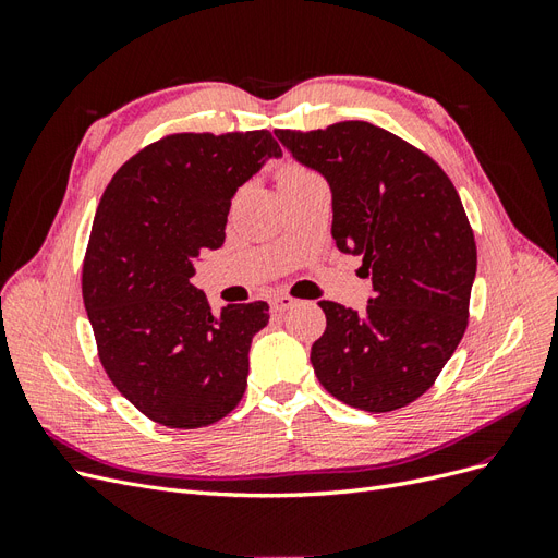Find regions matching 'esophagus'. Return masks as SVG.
Here are the masks:
<instances>
[{
    "mask_svg": "<svg viewBox=\"0 0 558 558\" xmlns=\"http://www.w3.org/2000/svg\"><path fill=\"white\" fill-rule=\"evenodd\" d=\"M293 298L291 295H277V298H272V302H269V307H272V312L275 314H279V312H286L289 307H293Z\"/></svg>",
    "mask_w": 558,
    "mask_h": 558,
    "instance_id": "34e87169",
    "label": "esophagus"
}]
</instances>
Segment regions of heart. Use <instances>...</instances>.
I'll use <instances>...</instances> for the list:
<instances>
[{
    "mask_svg": "<svg viewBox=\"0 0 558 558\" xmlns=\"http://www.w3.org/2000/svg\"><path fill=\"white\" fill-rule=\"evenodd\" d=\"M312 172H307L305 167H298V165H286L283 170L279 172V181H291V179H302V177H310Z\"/></svg>",
    "mask_w": 558,
    "mask_h": 558,
    "instance_id": "heart-1",
    "label": "heart"
}]
</instances>
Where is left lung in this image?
<instances>
[{
  "mask_svg": "<svg viewBox=\"0 0 558 558\" xmlns=\"http://www.w3.org/2000/svg\"><path fill=\"white\" fill-rule=\"evenodd\" d=\"M332 191V240L363 258L375 295L363 314L320 300L312 365L326 391L365 412L424 396L459 347L477 272L475 234L428 154L365 121L275 130Z\"/></svg>",
  "mask_w": 558,
  "mask_h": 558,
  "instance_id": "1",
  "label": "left lung"
}]
</instances>
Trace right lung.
I'll use <instances>...</instances> for the list:
<instances>
[{
	"mask_svg": "<svg viewBox=\"0 0 558 558\" xmlns=\"http://www.w3.org/2000/svg\"><path fill=\"white\" fill-rule=\"evenodd\" d=\"M281 148L267 130L179 132L148 144L99 199L83 258V305L109 379L167 428H202L246 391L267 302L214 314L193 263L226 240L230 199Z\"/></svg>",
	"mask_w": 558,
	"mask_h": 558,
	"instance_id": "obj_1",
	"label": "right lung"
}]
</instances>
